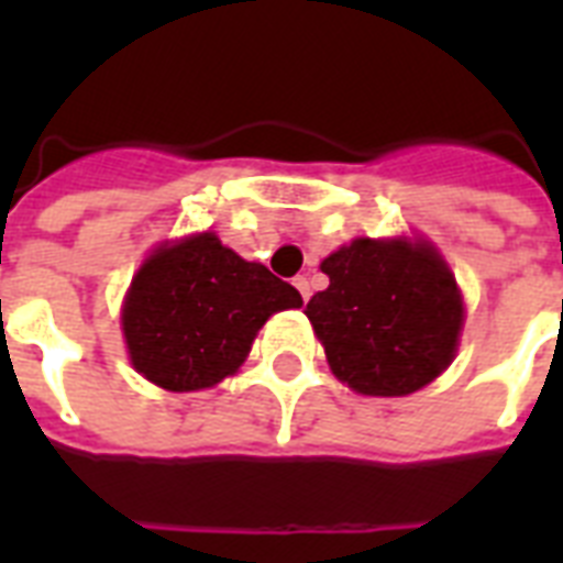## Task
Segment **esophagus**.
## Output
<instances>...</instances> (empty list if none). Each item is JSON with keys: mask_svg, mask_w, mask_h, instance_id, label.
<instances>
[{"mask_svg": "<svg viewBox=\"0 0 563 563\" xmlns=\"http://www.w3.org/2000/svg\"><path fill=\"white\" fill-rule=\"evenodd\" d=\"M291 283H295V289L300 291V298L309 300V295H312V291H309V280H307V277H303V274H298V277H295V280H291Z\"/></svg>", "mask_w": 563, "mask_h": 563, "instance_id": "34e87169", "label": "esophagus"}]
</instances>
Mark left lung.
<instances>
[{"label":"left lung","mask_w":563,"mask_h":563,"mask_svg":"<svg viewBox=\"0 0 563 563\" xmlns=\"http://www.w3.org/2000/svg\"><path fill=\"white\" fill-rule=\"evenodd\" d=\"M330 277L307 318L333 374L368 397H402L453 362L462 291L429 242L353 239L321 263Z\"/></svg>","instance_id":"1"}]
</instances>
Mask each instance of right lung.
<instances>
[{
  "label": "right lung",
  "mask_w": 563,
  "mask_h": 563,
  "mask_svg": "<svg viewBox=\"0 0 563 563\" xmlns=\"http://www.w3.org/2000/svg\"><path fill=\"white\" fill-rule=\"evenodd\" d=\"M300 303V291L265 265L242 260L216 233H195L140 265L122 333L145 379L166 391H198L236 374L260 327Z\"/></svg>",
  "instance_id": "add662e5"
}]
</instances>
